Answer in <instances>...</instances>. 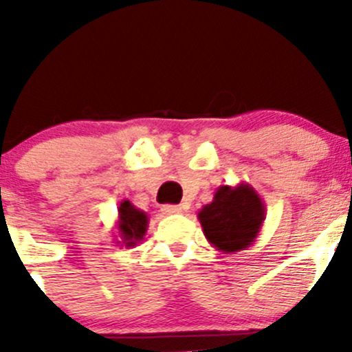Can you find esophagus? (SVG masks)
Segmentation results:
<instances>
[{"label": "esophagus", "instance_id": "34e87169", "mask_svg": "<svg viewBox=\"0 0 352 352\" xmlns=\"http://www.w3.org/2000/svg\"><path fill=\"white\" fill-rule=\"evenodd\" d=\"M162 212L163 214H180V212H182V208H180V206L165 204L162 206Z\"/></svg>", "mask_w": 352, "mask_h": 352}]
</instances>
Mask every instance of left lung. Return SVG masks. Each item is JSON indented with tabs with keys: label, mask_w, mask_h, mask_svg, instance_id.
Here are the masks:
<instances>
[{
	"label": "left lung",
	"mask_w": 352,
	"mask_h": 352,
	"mask_svg": "<svg viewBox=\"0 0 352 352\" xmlns=\"http://www.w3.org/2000/svg\"><path fill=\"white\" fill-rule=\"evenodd\" d=\"M206 240L223 254L250 247L265 219V208L250 184L219 186L209 204L197 212Z\"/></svg>",
	"instance_id": "left-lung-1"
}]
</instances>
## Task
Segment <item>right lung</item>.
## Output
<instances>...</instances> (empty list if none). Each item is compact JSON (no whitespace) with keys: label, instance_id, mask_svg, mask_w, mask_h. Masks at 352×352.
<instances>
[{"label":"right lung","instance_id":"1","mask_svg":"<svg viewBox=\"0 0 352 352\" xmlns=\"http://www.w3.org/2000/svg\"><path fill=\"white\" fill-rule=\"evenodd\" d=\"M117 233H119V240L117 243L120 247H136L138 243L143 242L144 235H146L148 223L150 218L144 211L138 209L131 201L124 199L120 201L119 208H117Z\"/></svg>","mask_w":352,"mask_h":352}]
</instances>
